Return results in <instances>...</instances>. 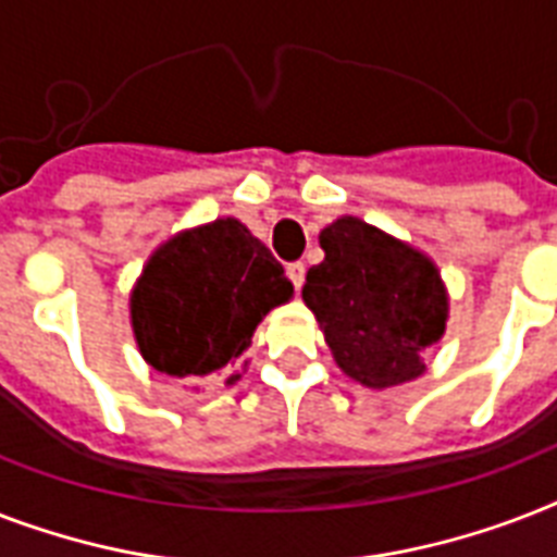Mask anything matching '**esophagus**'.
I'll list each match as a JSON object with an SVG mask.
<instances>
[{
    "instance_id": "obj_1",
    "label": "esophagus",
    "mask_w": 557,
    "mask_h": 557,
    "mask_svg": "<svg viewBox=\"0 0 557 557\" xmlns=\"http://www.w3.org/2000/svg\"><path fill=\"white\" fill-rule=\"evenodd\" d=\"M286 274H288V280H292V286H295L297 292H300V286H304V280H306V265H304V262H292V265H288V269H286Z\"/></svg>"
}]
</instances>
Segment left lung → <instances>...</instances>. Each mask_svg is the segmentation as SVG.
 <instances>
[{
    "mask_svg": "<svg viewBox=\"0 0 557 557\" xmlns=\"http://www.w3.org/2000/svg\"><path fill=\"white\" fill-rule=\"evenodd\" d=\"M318 239L326 257L306 274L304 304L341 372L370 389L424 375L450 309L436 262L358 216H338Z\"/></svg>",
    "mask_w": 557,
    "mask_h": 557,
    "instance_id": "left-lung-1",
    "label": "left lung"
}]
</instances>
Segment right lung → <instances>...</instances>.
<instances>
[{
    "mask_svg": "<svg viewBox=\"0 0 557 557\" xmlns=\"http://www.w3.org/2000/svg\"><path fill=\"white\" fill-rule=\"evenodd\" d=\"M292 295L269 248L239 219L222 216L178 231L150 253L129 292V323L152 370L236 384L253 330Z\"/></svg>",
    "mask_w": 557,
    "mask_h": 557,
    "instance_id": "1",
    "label": "right lung"
}]
</instances>
